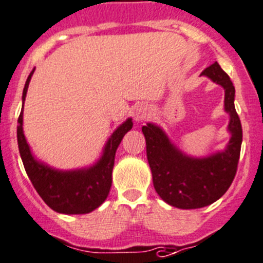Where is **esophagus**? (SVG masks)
Returning <instances> with one entry per match:
<instances>
[{
  "instance_id": "34e87169",
  "label": "esophagus",
  "mask_w": 263,
  "mask_h": 263,
  "mask_svg": "<svg viewBox=\"0 0 263 263\" xmlns=\"http://www.w3.org/2000/svg\"><path fill=\"white\" fill-rule=\"evenodd\" d=\"M134 116L137 122H142L146 118H148V116H150V109H148L146 105H139V107L136 108V110H135Z\"/></svg>"
}]
</instances>
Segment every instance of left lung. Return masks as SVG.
Masks as SVG:
<instances>
[{"label": "left lung", "mask_w": 263, "mask_h": 263, "mask_svg": "<svg viewBox=\"0 0 263 263\" xmlns=\"http://www.w3.org/2000/svg\"><path fill=\"white\" fill-rule=\"evenodd\" d=\"M201 75L225 89V110L230 115L232 132L227 150L205 159L188 158L169 142L159 127L151 123L142 127L155 191L166 203L185 210L211 205L229 190L237 174L242 146V123L234 107L235 89L232 80L217 62Z\"/></svg>", "instance_id": "8db88e82"}]
</instances>
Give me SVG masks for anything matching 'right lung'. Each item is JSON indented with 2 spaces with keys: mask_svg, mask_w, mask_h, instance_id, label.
<instances>
[{
  "mask_svg": "<svg viewBox=\"0 0 263 263\" xmlns=\"http://www.w3.org/2000/svg\"><path fill=\"white\" fill-rule=\"evenodd\" d=\"M33 72L34 70L24 86L23 107ZM17 122V145L24 168L38 195L52 210L61 214H87L104 202L112 185V171L117 147L124 135L132 128V119H127L113 132L105 145L102 159L94 166L73 172L54 171L36 161L24 136L23 110Z\"/></svg>",
  "mask_w": 263,
  "mask_h": 263,
  "instance_id": "obj_1",
  "label": "right lung"
}]
</instances>
